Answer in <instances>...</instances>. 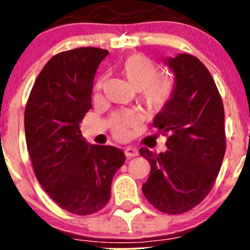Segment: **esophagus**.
<instances>
[{"label": "esophagus", "mask_w": 250, "mask_h": 250, "mask_svg": "<svg viewBox=\"0 0 250 250\" xmlns=\"http://www.w3.org/2000/svg\"><path fill=\"white\" fill-rule=\"evenodd\" d=\"M125 156L130 159V157L137 156V155H139V150L134 147H127V148H125Z\"/></svg>", "instance_id": "1"}]
</instances>
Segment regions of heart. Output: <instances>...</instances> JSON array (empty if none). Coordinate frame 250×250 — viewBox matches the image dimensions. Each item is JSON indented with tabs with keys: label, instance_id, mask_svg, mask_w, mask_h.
Instances as JSON below:
<instances>
[{
	"label": "heart",
	"instance_id": "1",
	"mask_svg": "<svg viewBox=\"0 0 250 250\" xmlns=\"http://www.w3.org/2000/svg\"><path fill=\"white\" fill-rule=\"evenodd\" d=\"M121 73L128 82L141 93V101L149 111H160L170 101L174 94L175 82L168 75H157L156 63L148 57L135 54L123 60L120 65ZM103 80L99 82L97 89H101ZM131 113H122L114 117V133L122 137L125 135L127 125L133 123Z\"/></svg>",
	"mask_w": 250,
	"mask_h": 250
}]
</instances>
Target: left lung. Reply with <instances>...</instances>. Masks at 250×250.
<instances>
[{
    "instance_id": "obj_1",
    "label": "left lung",
    "mask_w": 250,
    "mask_h": 250,
    "mask_svg": "<svg viewBox=\"0 0 250 250\" xmlns=\"http://www.w3.org/2000/svg\"><path fill=\"white\" fill-rule=\"evenodd\" d=\"M162 61L173 71L175 89L153 125L168 134V150L140 149L150 163L142 191L160 211L182 214L207 196L219 175L226 151L225 109L213 76L199 59L182 53Z\"/></svg>"
}]
</instances>
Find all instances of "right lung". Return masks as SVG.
I'll return each mask as SVG.
<instances>
[{"label": "right lung", "instance_id": "add662e5", "mask_svg": "<svg viewBox=\"0 0 250 250\" xmlns=\"http://www.w3.org/2000/svg\"><path fill=\"white\" fill-rule=\"evenodd\" d=\"M108 53L81 47L53 56L25 105V140L36 179L60 207L76 215L107 205L111 181L125 160L121 149L90 145L80 129L91 108L96 70Z\"/></svg>", "mask_w": 250, "mask_h": 250}]
</instances>
